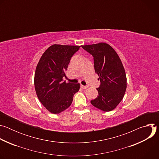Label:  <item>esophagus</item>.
I'll list each match as a JSON object with an SVG mask.
<instances>
[{"label":"esophagus","instance_id":"esophagus-1","mask_svg":"<svg viewBox=\"0 0 159 159\" xmlns=\"http://www.w3.org/2000/svg\"><path fill=\"white\" fill-rule=\"evenodd\" d=\"M80 87H81V88H82L83 89H87V88L88 87V86H87V85H81Z\"/></svg>","mask_w":159,"mask_h":159}]
</instances>
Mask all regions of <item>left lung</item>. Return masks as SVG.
Wrapping results in <instances>:
<instances>
[{
	"label": "left lung",
	"mask_w": 159,
	"mask_h": 159,
	"mask_svg": "<svg viewBox=\"0 0 159 159\" xmlns=\"http://www.w3.org/2000/svg\"><path fill=\"white\" fill-rule=\"evenodd\" d=\"M94 57V69L101 84L96 89L99 95L90 101L103 111L116 108L122 101L126 89V76L123 63L115 50L105 43L82 45Z\"/></svg>",
	"instance_id": "8db88e82"
}]
</instances>
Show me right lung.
<instances>
[{"instance_id": "add662e5", "label": "right lung", "mask_w": 159, "mask_h": 159, "mask_svg": "<svg viewBox=\"0 0 159 159\" xmlns=\"http://www.w3.org/2000/svg\"><path fill=\"white\" fill-rule=\"evenodd\" d=\"M80 47L53 44L43 53L36 66L34 81L36 95L53 114L69 107L80 89V84L66 83L63 80L72 57Z\"/></svg>"}]
</instances>
